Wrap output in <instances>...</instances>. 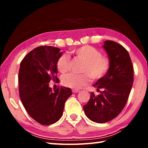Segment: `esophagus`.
Here are the masks:
<instances>
[{
	"label": "esophagus",
	"instance_id": "esophagus-1",
	"mask_svg": "<svg viewBox=\"0 0 148 148\" xmlns=\"http://www.w3.org/2000/svg\"><path fill=\"white\" fill-rule=\"evenodd\" d=\"M72 92H73V93H77V92H78L79 91V90H77V89H72Z\"/></svg>",
	"mask_w": 148,
	"mask_h": 148
}]
</instances>
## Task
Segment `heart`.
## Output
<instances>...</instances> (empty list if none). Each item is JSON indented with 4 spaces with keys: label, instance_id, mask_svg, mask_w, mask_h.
<instances>
[{
    "label": "heart",
    "instance_id": "obj_1",
    "mask_svg": "<svg viewBox=\"0 0 148 148\" xmlns=\"http://www.w3.org/2000/svg\"><path fill=\"white\" fill-rule=\"evenodd\" d=\"M74 56L85 62L82 72L84 74H68L62 76L61 82L64 86L73 89H79L94 80L103 78L111 66L108 57L102 56L101 52L91 46H83L72 50ZM71 59L66 54H62L57 60L56 66L61 73L69 71Z\"/></svg>",
    "mask_w": 148,
    "mask_h": 148
}]
</instances>
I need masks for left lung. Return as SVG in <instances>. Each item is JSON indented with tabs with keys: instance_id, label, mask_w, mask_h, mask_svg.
<instances>
[{
	"instance_id": "left-lung-1",
	"label": "left lung",
	"mask_w": 148,
	"mask_h": 148,
	"mask_svg": "<svg viewBox=\"0 0 148 148\" xmlns=\"http://www.w3.org/2000/svg\"><path fill=\"white\" fill-rule=\"evenodd\" d=\"M111 61L109 71L98 80L94 87L100 89L99 95L91 93L84 110L91 121L104 123L121 113L128 100L134 80V69L128 51L121 44L106 40L103 46Z\"/></svg>"
}]
</instances>
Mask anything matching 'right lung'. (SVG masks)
<instances>
[{"label":"right lung","mask_w":148,"mask_h":148,"mask_svg":"<svg viewBox=\"0 0 148 148\" xmlns=\"http://www.w3.org/2000/svg\"><path fill=\"white\" fill-rule=\"evenodd\" d=\"M58 47L42 46L32 49L20 63L19 92L29 115L43 125L56 123L63 113L64 103L72 95L68 87L53 91L51 81L59 82L57 60L62 52Z\"/></svg>","instance_id":"1"}]
</instances>
